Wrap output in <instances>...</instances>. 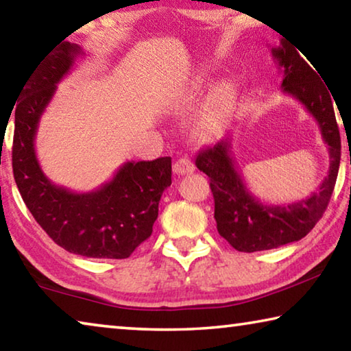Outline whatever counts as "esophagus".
I'll list each match as a JSON object with an SVG mask.
<instances>
[{"label": "esophagus", "mask_w": 351, "mask_h": 351, "mask_svg": "<svg viewBox=\"0 0 351 351\" xmlns=\"http://www.w3.org/2000/svg\"><path fill=\"white\" fill-rule=\"evenodd\" d=\"M195 170V165L190 162V159L181 158L173 164V173L175 175H189Z\"/></svg>", "instance_id": "esophagus-1"}]
</instances>
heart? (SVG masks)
<instances>
[{"instance_id":"heart-1","label":"heart","mask_w":351,"mask_h":351,"mask_svg":"<svg viewBox=\"0 0 351 351\" xmlns=\"http://www.w3.org/2000/svg\"><path fill=\"white\" fill-rule=\"evenodd\" d=\"M206 85V77L199 75L193 82L195 90H199ZM239 93L237 88L230 83H221L209 93L204 104L201 105L197 117L193 122L195 139L209 144L217 141L228 128L230 119L234 116Z\"/></svg>"}]
</instances>
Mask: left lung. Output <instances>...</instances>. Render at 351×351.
I'll list each match as a JSON object with an SVG mask.
<instances>
[{"mask_svg": "<svg viewBox=\"0 0 351 351\" xmlns=\"http://www.w3.org/2000/svg\"><path fill=\"white\" fill-rule=\"evenodd\" d=\"M272 57L283 73L282 90L316 119L328 145L330 169L317 192L289 204H265L246 187L232 156V139L226 138L201 150L197 167L210 178L218 234L240 252H257L299 241L322 218L335 189L341 162V134L326 86L293 46L280 41Z\"/></svg>", "mask_w": 351, "mask_h": 351, "instance_id": "left-lung-1", "label": "left lung"}]
</instances>
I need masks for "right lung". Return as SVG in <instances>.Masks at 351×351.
Segmentation results:
<instances>
[{
  "label": "right lung",
  "instance_id": "1",
  "mask_svg": "<svg viewBox=\"0 0 351 351\" xmlns=\"http://www.w3.org/2000/svg\"><path fill=\"white\" fill-rule=\"evenodd\" d=\"M80 56L79 45L63 41L27 77L15 108L14 178L35 221L58 246L90 258H127L153 232L171 184V158L128 161L99 189L77 193L52 182L35 154L40 117Z\"/></svg>",
  "mask_w": 351,
  "mask_h": 351
}]
</instances>
